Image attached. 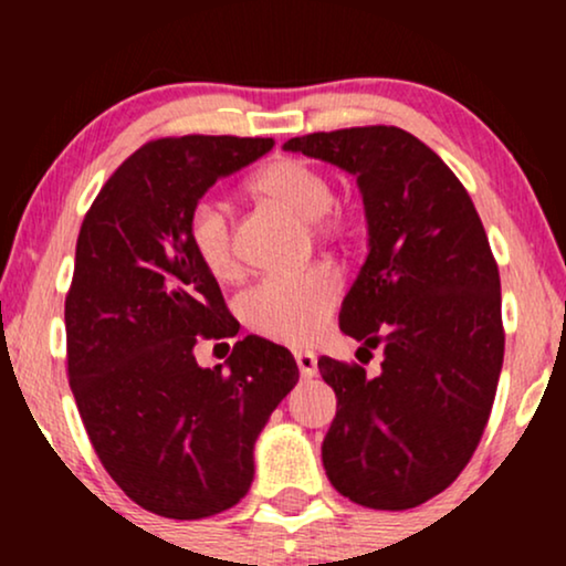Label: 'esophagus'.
I'll use <instances>...</instances> for the list:
<instances>
[{
  "instance_id": "esophagus-1",
  "label": "esophagus",
  "mask_w": 566,
  "mask_h": 566,
  "mask_svg": "<svg viewBox=\"0 0 566 566\" xmlns=\"http://www.w3.org/2000/svg\"><path fill=\"white\" fill-rule=\"evenodd\" d=\"M295 361H297V369H301L303 378H314L316 375V354L314 350H295Z\"/></svg>"
}]
</instances>
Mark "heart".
Segmentation results:
<instances>
[{
	"label": "heart",
	"mask_w": 566,
	"mask_h": 566,
	"mask_svg": "<svg viewBox=\"0 0 566 566\" xmlns=\"http://www.w3.org/2000/svg\"><path fill=\"white\" fill-rule=\"evenodd\" d=\"M252 191L279 201L297 218L311 220L319 237H337L348 229L350 216L333 205L335 191L319 167L297 157L269 161L252 178ZM188 242L199 263L216 279L237 276L231 218L218 201H199L188 218ZM340 274L327 263L308 265L297 274H269L252 284L239 301L242 319L258 335L271 340L305 346L324 333L337 301Z\"/></svg>",
	"instance_id": "b5f03b06"
}]
</instances>
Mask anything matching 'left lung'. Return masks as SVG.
Instances as JSON below:
<instances>
[{
    "mask_svg": "<svg viewBox=\"0 0 566 566\" xmlns=\"http://www.w3.org/2000/svg\"><path fill=\"white\" fill-rule=\"evenodd\" d=\"M356 175L369 255L340 308V329L378 375L322 356L337 396L322 444L340 495L405 511L447 490L479 447L500 367V274L476 207L423 140L373 125L284 143Z\"/></svg>",
    "mask_w": 566,
    "mask_h": 566,
    "instance_id": "1",
    "label": "left lung"
}]
</instances>
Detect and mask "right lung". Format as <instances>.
<instances>
[{"label": "right lung", "instance_id": "add662e5", "mask_svg": "<svg viewBox=\"0 0 566 566\" xmlns=\"http://www.w3.org/2000/svg\"><path fill=\"white\" fill-rule=\"evenodd\" d=\"M271 148L233 135L146 143L106 180L76 239L71 391L108 476L165 518L216 516L247 495L258 433L297 382L290 350L258 335L226 367L193 356L201 337H233L239 322L188 242V218L218 178Z\"/></svg>", "mask_w": 566, "mask_h": 566}]
</instances>
